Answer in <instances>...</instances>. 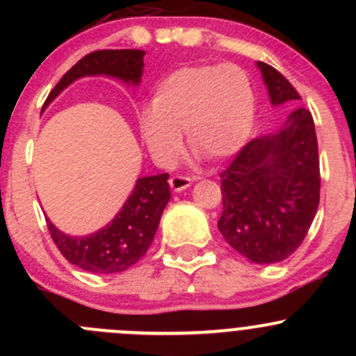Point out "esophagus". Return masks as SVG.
Listing matches in <instances>:
<instances>
[{"instance_id": "obj_1", "label": "esophagus", "mask_w": 356, "mask_h": 356, "mask_svg": "<svg viewBox=\"0 0 356 356\" xmlns=\"http://www.w3.org/2000/svg\"><path fill=\"white\" fill-rule=\"evenodd\" d=\"M168 184H170V188L174 189L175 193H179V191H184V189H188L189 186L193 184V181L189 177H184V175H174V177H170Z\"/></svg>"}]
</instances>
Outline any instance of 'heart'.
Wrapping results in <instances>:
<instances>
[{"instance_id": "1", "label": "heart", "mask_w": 356, "mask_h": 356, "mask_svg": "<svg viewBox=\"0 0 356 356\" xmlns=\"http://www.w3.org/2000/svg\"><path fill=\"white\" fill-rule=\"evenodd\" d=\"M257 96L243 68L231 63L182 67L158 82L152 111L139 118V132L160 165L177 160L182 132L195 152L225 160L251 138Z\"/></svg>"}]
</instances>
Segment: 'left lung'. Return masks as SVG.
Listing matches in <instances>:
<instances>
[{"label":"left lung","mask_w":356,"mask_h":356,"mask_svg":"<svg viewBox=\"0 0 356 356\" xmlns=\"http://www.w3.org/2000/svg\"><path fill=\"white\" fill-rule=\"evenodd\" d=\"M272 105L301 99L274 67L257 63ZM218 231L253 264H277L300 248L321 200L318 145L312 113L294 110L275 134L251 139L220 174Z\"/></svg>","instance_id":"obj_1"}]
</instances>
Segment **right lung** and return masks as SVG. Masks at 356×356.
Wrapping results in <instances>:
<instances>
[{
    "label": "right lung",
    "mask_w": 356,
    "mask_h": 356,
    "mask_svg": "<svg viewBox=\"0 0 356 356\" xmlns=\"http://www.w3.org/2000/svg\"><path fill=\"white\" fill-rule=\"evenodd\" d=\"M143 49H99L79 60L60 79L46 98L42 110L77 79L86 75H110L138 86L143 75ZM168 174L141 177L117 217L106 227L89 236H68L49 220L48 231L60 253L75 267L92 274H118L138 264L152 245L163 208L170 200Z\"/></svg>",
    "instance_id": "obj_1"
}]
</instances>
